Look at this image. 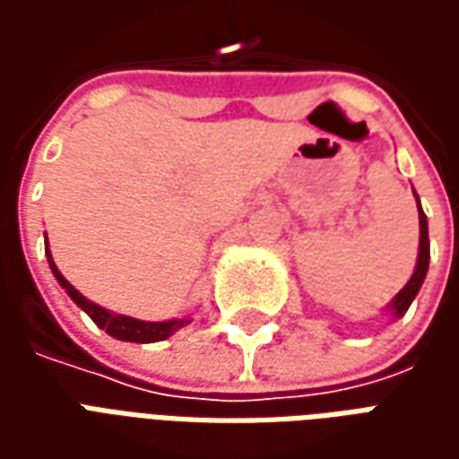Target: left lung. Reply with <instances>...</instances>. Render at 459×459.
Returning a JSON list of instances; mask_svg holds the SVG:
<instances>
[{
  "label": "left lung",
  "mask_w": 459,
  "mask_h": 459,
  "mask_svg": "<svg viewBox=\"0 0 459 459\" xmlns=\"http://www.w3.org/2000/svg\"><path fill=\"white\" fill-rule=\"evenodd\" d=\"M418 199V196H415ZM418 209H420V201H418ZM418 219H420V248H418V263H415V270L413 275H411V280L405 282V288L395 295L394 299H391V305H388V309L394 312L395 317H401V315H405L408 312V307H411V302L415 299V295H418V290H420V285H423L425 280V273H428V263H430V240H428V219H425L423 209L418 211Z\"/></svg>",
  "instance_id": "8db88e82"
}]
</instances>
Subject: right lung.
<instances>
[{"label":"right lung","mask_w":459,"mask_h":459,"mask_svg":"<svg viewBox=\"0 0 459 459\" xmlns=\"http://www.w3.org/2000/svg\"><path fill=\"white\" fill-rule=\"evenodd\" d=\"M46 258H48V265H51V273L54 278L61 282V288L68 292V298L74 299L75 305L88 312V317L93 319L95 325L100 329H105L110 337L122 339V342H137V344H150V342H161V339L171 337L177 329H181L184 325H189V319H169V322H142V319L125 317V315H113L108 309L98 307L95 302H91L88 298H83L78 290L68 282V280L61 275V270L56 268V263L51 260V253L46 248Z\"/></svg>","instance_id":"add662e5"}]
</instances>
